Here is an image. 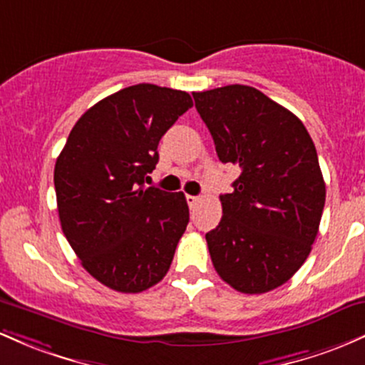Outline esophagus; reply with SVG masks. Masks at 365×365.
Wrapping results in <instances>:
<instances>
[{
  "instance_id": "34e87169",
  "label": "esophagus",
  "mask_w": 365,
  "mask_h": 365,
  "mask_svg": "<svg viewBox=\"0 0 365 365\" xmlns=\"http://www.w3.org/2000/svg\"><path fill=\"white\" fill-rule=\"evenodd\" d=\"M186 202H187V205H190V207H195V205L200 202V198H198V196H193V195H186Z\"/></svg>"
}]
</instances>
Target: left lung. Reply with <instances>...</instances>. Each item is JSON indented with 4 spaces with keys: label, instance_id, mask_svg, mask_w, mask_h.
<instances>
[{
    "label": "left lung",
    "instance_id": "obj_1",
    "mask_svg": "<svg viewBox=\"0 0 365 365\" xmlns=\"http://www.w3.org/2000/svg\"><path fill=\"white\" fill-rule=\"evenodd\" d=\"M222 163L240 165L222 219L207 232L217 274L236 292L267 293L309 257L319 232L326 184L305 125L255 88L193 93Z\"/></svg>",
    "mask_w": 365,
    "mask_h": 365
}]
</instances>
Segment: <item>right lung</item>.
<instances>
[{
  "label": "right lung",
  "instance_id": "obj_1",
  "mask_svg": "<svg viewBox=\"0 0 365 365\" xmlns=\"http://www.w3.org/2000/svg\"><path fill=\"white\" fill-rule=\"evenodd\" d=\"M191 106L186 91L129 86L91 106L56 158L61 231L86 271L115 292L162 281L190 222L181 191L145 187V178L162 136Z\"/></svg>",
  "mask_w": 365,
  "mask_h": 365
}]
</instances>
